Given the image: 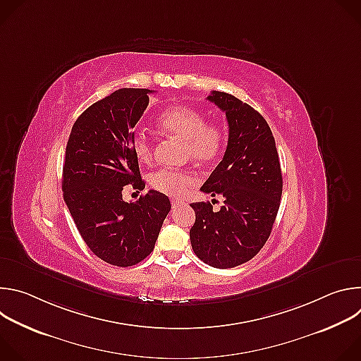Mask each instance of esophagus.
<instances>
[{
  "instance_id": "obj_1",
  "label": "esophagus",
  "mask_w": 361,
  "mask_h": 361,
  "mask_svg": "<svg viewBox=\"0 0 361 361\" xmlns=\"http://www.w3.org/2000/svg\"><path fill=\"white\" fill-rule=\"evenodd\" d=\"M181 204H183V200H180V198H173V200H171V205H173V209L178 207V205H181Z\"/></svg>"
}]
</instances>
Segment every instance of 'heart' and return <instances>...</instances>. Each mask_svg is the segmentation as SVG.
Wrapping results in <instances>:
<instances>
[{
    "label": "heart",
    "instance_id": "b5f03b06",
    "mask_svg": "<svg viewBox=\"0 0 361 361\" xmlns=\"http://www.w3.org/2000/svg\"><path fill=\"white\" fill-rule=\"evenodd\" d=\"M159 126L164 133L184 140L185 156L200 164L216 161L224 151L226 130L217 123H207V118L197 109L187 106L167 109L160 116ZM131 147L140 163L148 164L152 160V144L144 131H137L133 135ZM195 181L197 177L192 171L173 169H163L149 178L154 190L171 197H183Z\"/></svg>",
    "mask_w": 361,
    "mask_h": 361
}]
</instances>
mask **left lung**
I'll return each instance as SVG.
<instances>
[{
    "label": "left lung",
    "mask_w": 361,
    "mask_h": 361,
    "mask_svg": "<svg viewBox=\"0 0 361 361\" xmlns=\"http://www.w3.org/2000/svg\"><path fill=\"white\" fill-rule=\"evenodd\" d=\"M209 101L226 113L228 142L224 157L201 191L220 194L224 204H190L195 223L190 230L200 260L216 269L247 263L271 234L280 207L283 176L273 133L260 113L231 94L212 91Z\"/></svg>",
    "instance_id": "left-lung-1"
}]
</instances>
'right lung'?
<instances>
[{"mask_svg": "<svg viewBox=\"0 0 361 361\" xmlns=\"http://www.w3.org/2000/svg\"><path fill=\"white\" fill-rule=\"evenodd\" d=\"M152 92L121 88L94 102L74 123L66 148L64 201L88 248L117 267L149 255L171 209L169 197L156 190L135 202L123 200L127 185L145 187L131 138Z\"/></svg>", "mask_w": 361, "mask_h": 361, "instance_id": "add662e5", "label": "right lung"}]
</instances>
